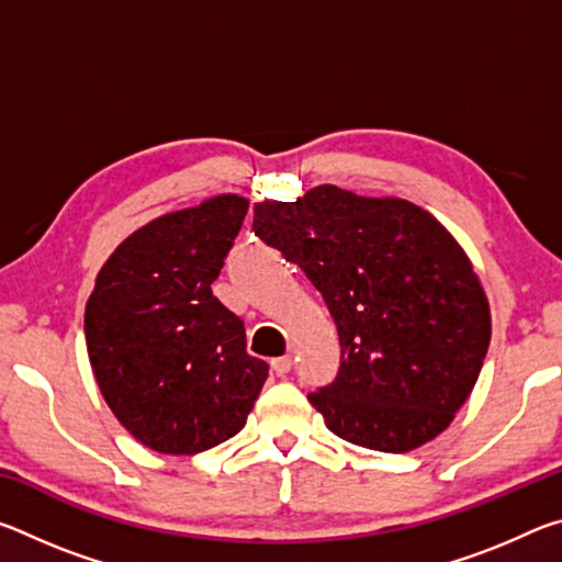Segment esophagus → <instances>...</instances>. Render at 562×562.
<instances>
[{
	"instance_id": "34e87169",
	"label": "esophagus",
	"mask_w": 562,
	"mask_h": 562,
	"mask_svg": "<svg viewBox=\"0 0 562 562\" xmlns=\"http://www.w3.org/2000/svg\"><path fill=\"white\" fill-rule=\"evenodd\" d=\"M290 369H292V357H290V355H288V357H278V359H272V372L278 374V376L290 374Z\"/></svg>"
}]
</instances>
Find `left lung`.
I'll use <instances>...</instances> for the list:
<instances>
[{"label": "left lung", "instance_id": "obj_1", "mask_svg": "<svg viewBox=\"0 0 562 562\" xmlns=\"http://www.w3.org/2000/svg\"><path fill=\"white\" fill-rule=\"evenodd\" d=\"M252 231L300 265L337 325V379L310 394L327 429L384 453L436 439L491 345L488 297L456 237L404 198L329 183L255 203Z\"/></svg>", "mask_w": 562, "mask_h": 562}]
</instances>
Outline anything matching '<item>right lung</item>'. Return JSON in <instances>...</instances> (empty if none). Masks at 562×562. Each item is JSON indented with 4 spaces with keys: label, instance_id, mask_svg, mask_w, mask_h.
Listing matches in <instances>:
<instances>
[{
    "label": "right lung",
    "instance_id": "add662e5",
    "mask_svg": "<svg viewBox=\"0 0 562 562\" xmlns=\"http://www.w3.org/2000/svg\"><path fill=\"white\" fill-rule=\"evenodd\" d=\"M247 198L223 193L128 235L87 302L89 361L113 416L150 451L193 456L243 429L268 379L211 284Z\"/></svg>",
    "mask_w": 562,
    "mask_h": 562
}]
</instances>
